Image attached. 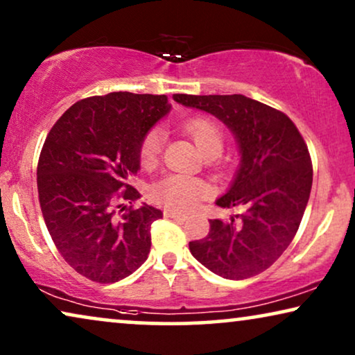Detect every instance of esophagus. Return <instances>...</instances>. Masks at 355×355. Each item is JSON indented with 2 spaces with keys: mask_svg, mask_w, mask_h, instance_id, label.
<instances>
[{
  "mask_svg": "<svg viewBox=\"0 0 355 355\" xmlns=\"http://www.w3.org/2000/svg\"><path fill=\"white\" fill-rule=\"evenodd\" d=\"M163 215H164V218H173V220H179V221L187 220L186 215H182V213H178V211H173V210H164Z\"/></svg>",
  "mask_w": 355,
  "mask_h": 355,
  "instance_id": "esophagus-1",
  "label": "esophagus"
}]
</instances>
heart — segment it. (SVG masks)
Instances as JSON below:
<instances>
[{
    "instance_id": "1",
    "label": "heart",
    "mask_w": 355,
    "mask_h": 355,
    "mask_svg": "<svg viewBox=\"0 0 355 355\" xmlns=\"http://www.w3.org/2000/svg\"><path fill=\"white\" fill-rule=\"evenodd\" d=\"M184 130L191 135L198 150L205 157L220 155L223 150V142H225V135H223V129L216 121L197 116V118H191L184 123ZM162 130L150 129L140 140V164L147 169L157 166L159 157H162ZM150 193H152V200L158 205H163L173 211L187 213L196 210L200 205L203 198H207L208 193H210V189H208L205 181L198 178L186 176V174H169L162 181L155 182Z\"/></svg>"
}]
</instances>
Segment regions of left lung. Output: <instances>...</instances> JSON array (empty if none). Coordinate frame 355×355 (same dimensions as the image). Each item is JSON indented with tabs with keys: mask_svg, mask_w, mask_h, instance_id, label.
Instances as JSON below:
<instances>
[{
	"mask_svg": "<svg viewBox=\"0 0 355 355\" xmlns=\"http://www.w3.org/2000/svg\"><path fill=\"white\" fill-rule=\"evenodd\" d=\"M223 121L239 145L241 166L221 208H242L230 221L210 220V232L189 242L203 266L226 279H247L270 268L293 242L312 189L309 148L295 124L244 95L173 96Z\"/></svg>",
	"mask_w": 355,
	"mask_h": 355,
	"instance_id": "obj_1",
	"label": "left lung"
}]
</instances>
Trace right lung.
I'll use <instances>...</instances> for the list:
<instances>
[{
	"instance_id": "add662e5",
	"label": "right lung",
	"mask_w": 355,
	"mask_h": 355,
	"mask_svg": "<svg viewBox=\"0 0 355 355\" xmlns=\"http://www.w3.org/2000/svg\"><path fill=\"white\" fill-rule=\"evenodd\" d=\"M169 110L166 95L111 92L77 101L46 135L37 166L43 220L85 278L116 283L147 260L150 226L163 213L121 202L140 198L129 184L140 169V140Z\"/></svg>"
}]
</instances>
